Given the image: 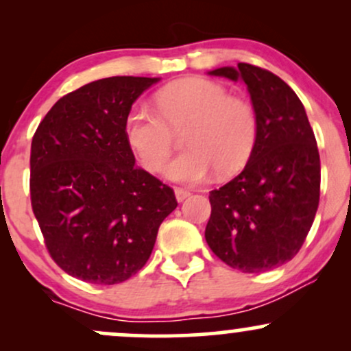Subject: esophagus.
<instances>
[{"label": "esophagus", "mask_w": 351, "mask_h": 351, "mask_svg": "<svg viewBox=\"0 0 351 351\" xmlns=\"http://www.w3.org/2000/svg\"><path fill=\"white\" fill-rule=\"evenodd\" d=\"M175 195H176V199H178V201H184L189 195H191V193H189L188 189H184V188H176Z\"/></svg>", "instance_id": "esophagus-1"}]
</instances>
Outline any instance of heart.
<instances>
[{"mask_svg": "<svg viewBox=\"0 0 351 351\" xmlns=\"http://www.w3.org/2000/svg\"><path fill=\"white\" fill-rule=\"evenodd\" d=\"M158 112L134 107L125 119V138L142 167L158 173L170 160L175 134L189 123L188 147L168 167L167 175L180 183H198L213 171L234 175L247 165L257 142V115L247 100L229 95L215 80H176L156 94Z\"/></svg>", "mask_w": 351, "mask_h": 351, "instance_id": "b5f03b06", "label": "heart"}]
</instances>
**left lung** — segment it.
I'll return each mask as SVG.
<instances>
[{"instance_id":"8db88e82","label":"left lung","mask_w":351,"mask_h":351,"mask_svg":"<svg viewBox=\"0 0 351 351\" xmlns=\"http://www.w3.org/2000/svg\"><path fill=\"white\" fill-rule=\"evenodd\" d=\"M211 75L243 79L257 115V142L234 180L209 193L204 237L229 267L265 272L297 256L320 199V155L300 99L271 71L239 62Z\"/></svg>"}]
</instances>
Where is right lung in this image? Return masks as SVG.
Masks as SVG:
<instances>
[{"instance_id":"obj_1","label":"right lung","mask_w":351,"mask_h":351,"mask_svg":"<svg viewBox=\"0 0 351 351\" xmlns=\"http://www.w3.org/2000/svg\"><path fill=\"white\" fill-rule=\"evenodd\" d=\"M156 77L117 75L69 92L31 143V206L52 261L99 285L130 279L147 264L175 191L136 167L125 138L132 104Z\"/></svg>"}]
</instances>
